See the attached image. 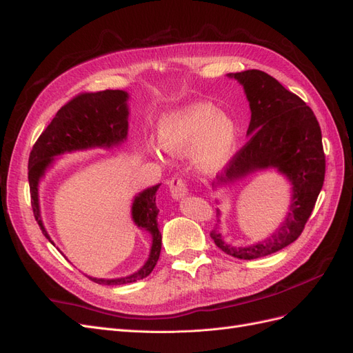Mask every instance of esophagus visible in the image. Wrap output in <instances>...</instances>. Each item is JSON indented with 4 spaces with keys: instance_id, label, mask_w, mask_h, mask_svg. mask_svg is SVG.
Wrapping results in <instances>:
<instances>
[{
    "instance_id": "1",
    "label": "esophagus",
    "mask_w": 353,
    "mask_h": 353,
    "mask_svg": "<svg viewBox=\"0 0 353 353\" xmlns=\"http://www.w3.org/2000/svg\"><path fill=\"white\" fill-rule=\"evenodd\" d=\"M169 191L170 194H172V197L178 200V199H183L187 194L188 187L185 181L181 176H172L169 181Z\"/></svg>"
}]
</instances>
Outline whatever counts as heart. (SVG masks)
<instances>
[{
  "label": "heart",
  "mask_w": 353,
  "mask_h": 353,
  "mask_svg": "<svg viewBox=\"0 0 353 353\" xmlns=\"http://www.w3.org/2000/svg\"><path fill=\"white\" fill-rule=\"evenodd\" d=\"M159 141L169 153H187L197 147L196 163L213 172L225 165L237 145V126L209 104H199L166 117Z\"/></svg>",
  "instance_id": "heart-1"
}]
</instances>
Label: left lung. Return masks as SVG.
Returning <instances> with one entry per match:
<instances>
[{"instance_id": "left-lung-1", "label": "left lung", "mask_w": 353, "mask_h": 353, "mask_svg": "<svg viewBox=\"0 0 353 353\" xmlns=\"http://www.w3.org/2000/svg\"><path fill=\"white\" fill-rule=\"evenodd\" d=\"M230 77L240 81L250 103L249 140L232 154L223 174L212 185L231 183L266 168H276L293 184L290 212L268 240L249 248H232L222 241L219 232H210L222 252L250 261L279 252L301 236L324 184L325 154L321 128L301 97L262 70L250 69Z\"/></svg>"}]
</instances>
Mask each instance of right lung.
Listing matches in <instances>:
<instances>
[{"instance_id": "1", "label": "right lung", "mask_w": 353, "mask_h": 353, "mask_svg": "<svg viewBox=\"0 0 353 353\" xmlns=\"http://www.w3.org/2000/svg\"><path fill=\"white\" fill-rule=\"evenodd\" d=\"M128 94L121 90H104L97 92H81L61 105L54 119L46 128L29 154L28 179L30 188V205L42 234L50 240L42 225L38 203V183L52 157L66 152L83 150L90 147H110L122 143L128 134ZM159 185L144 190L132 205V218L140 228L152 232L153 244L148 261L140 271L123 279L90 280L97 284L117 285L143 280L150 275L162 249V234L157 227L156 191ZM51 241V240H50Z\"/></svg>"}]
</instances>
